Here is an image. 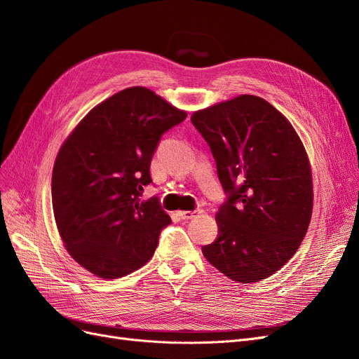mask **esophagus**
Wrapping results in <instances>:
<instances>
[{
	"instance_id": "esophagus-1",
	"label": "esophagus",
	"mask_w": 359,
	"mask_h": 359,
	"mask_svg": "<svg viewBox=\"0 0 359 359\" xmlns=\"http://www.w3.org/2000/svg\"><path fill=\"white\" fill-rule=\"evenodd\" d=\"M201 214V210H194V211H178V215L181 217V220H191L193 217H196Z\"/></svg>"
}]
</instances>
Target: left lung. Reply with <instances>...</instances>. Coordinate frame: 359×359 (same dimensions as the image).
Instances as JSON below:
<instances>
[{
    "instance_id": "1",
    "label": "left lung",
    "mask_w": 359,
    "mask_h": 359,
    "mask_svg": "<svg viewBox=\"0 0 359 359\" xmlns=\"http://www.w3.org/2000/svg\"><path fill=\"white\" fill-rule=\"evenodd\" d=\"M191 123L210 145L226 193L217 212L219 238L202 253L231 280H264L295 255L309 229L306 149L287 119L256 95L194 112Z\"/></svg>"
}]
</instances>
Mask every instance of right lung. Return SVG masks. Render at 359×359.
<instances>
[{
    "label": "right lung",
    "instance_id": "1",
    "mask_svg": "<svg viewBox=\"0 0 359 359\" xmlns=\"http://www.w3.org/2000/svg\"><path fill=\"white\" fill-rule=\"evenodd\" d=\"M187 114L144 86L95 106L62 144L52 172V206L70 256L102 278H118L153 257L170 217L153 182L151 158Z\"/></svg>",
    "mask_w": 359,
    "mask_h": 359
}]
</instances>
